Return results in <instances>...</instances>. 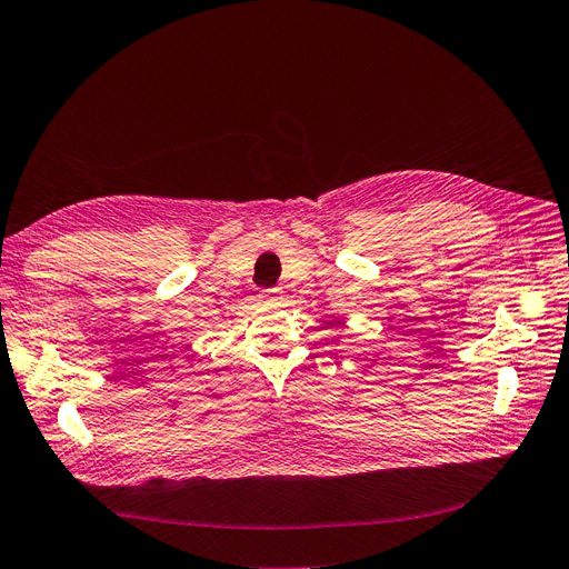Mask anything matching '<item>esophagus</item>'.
Listing matches in <instances>:
<instances>
[{
	"mask_svg": "<svg viewBox=\"0 0 569 569\" xmlns=\"http://www.w3.org/2000/svg\"><path fill=\"white\" fill-rule=\"evenodd\" d=\"M281 292H283L281 288H264V290L260 292V298H262L267 305H279L281 298H283Z\"/></svg>",
	"mask_w": 569,
	"mask_h": 569,
	"instance_id": "esophagus-1",
	"label": "esophagus"
}]
</instances>
